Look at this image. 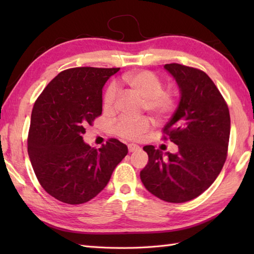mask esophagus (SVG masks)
<instances>
[{"instance_id":"obj_1","label":"esophagus","mask_w":254,"mask_h":254,"mask_svg":"<svg viewBox=\"0 0 254 254\" xmlns=\"http://www.w3.org/2000/svg\"><path fill=\"white\" fill-rule=\"evenodd\" d=\"M127 148H128V152H130V153L135 152V150H138V149H141V148H139L138 145H136V144H128L127 145Z\"/></svg>"}]
</instances>
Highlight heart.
<instances>
[{"mask_svg":"<svg viewBox=\"0 0 254 254\" xmlns=\"http://www.w3.org/2000/svg\"><path fill=\"white\" fill-rule=\"evenodd\" d=\"M122 82L131 94L143 99L142 110L147 111L157 120L168 118L177 107V96L172 90L163 89L164 80L157 74L143 69L130 72L122 76ZM118 98L117 87L113 84L108 86L104 95V109L110 112L115 109ZM150 128V121L147 118L138 120L120 119L115 124V133L127 141H137Z\"/></svg>","mask_w":254,"mask_h":254,"instance_id":"1","label":"heart"}]
</instances>
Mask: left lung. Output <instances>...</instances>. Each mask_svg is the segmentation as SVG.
Masks as SVG:
<instances>
[{
	"mask_svg": "<svg viewBox=\"0 0 254 254\" xmlns=\"http://www.w3.org/2000/svg\"><path fill=\"white\" fill-rule=\"evenodd\" d=\"M180 88L179 106L163 128L177 154L144 146L148 163L141 171L144 187L169 203H185L207 190L227 158L230 116L220 91L206 73L178 63L164 66Z\"/></svg>",
	"mask_w": 254,
	"mask_h": 254,
	"instance_id": "obj_1",
	"label": "left lung"
}]
</instances>
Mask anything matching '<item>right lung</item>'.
<instances>
[{
    "mask_svg": "<svg viewBox=\"0 0 254 254\" xmlns=\"http://www.w3.org/2000/svg\"><path fill=\"white\" fill-rule=\"evenodd\" d=\"M119 67H73L59 73L31 112L28 155L47 193L76 205L94 198L109 182L127 147L117 138L96 149L83 141L85 127L102 112V87Z\"/></svg>",
    "mask_w": 254,
    "mask_h": 254,
    "instance_id": "obj_1",
    "label": "right lung"
}]
</instances>
